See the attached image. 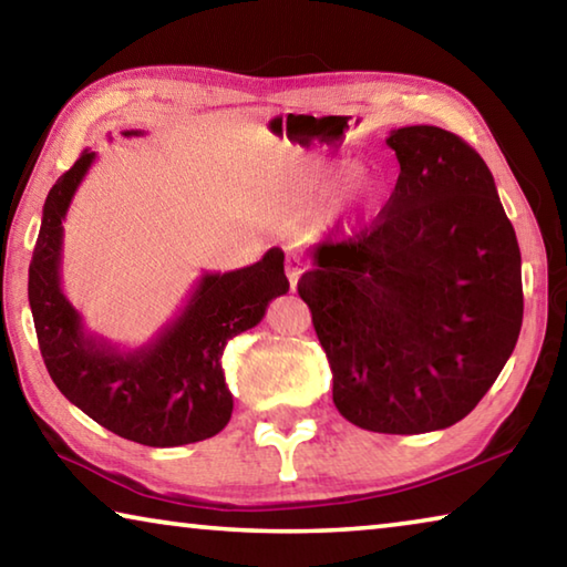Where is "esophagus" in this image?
I'll return each mask as SVG.
<instances>
[{
  "mask_svg": "<svg viewBox=\"0 0 567 567\" xmlns=\"http://www.w3.org/2000/svg\"><path fill=\"white\" fill-rule=\"evenodd\" d=\"M285 272H287V280H290V287L295 290L297 282H300V277H302L300 260H297V257H290V260H287V265H285Z\"/></svg>",
  "mask_w": 567,
  "mask_h": 567,
  "instance_id": "esophagus-1",
  "label": "esophagus"
}]
</instances>
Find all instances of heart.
<instances>
[{"mask_svg":"<svg viewBox=\"0 0 567 567\" xmlns=\"http://www.w3.org/2000/svg\"><path fill=\"white\" fill-rule=\"evenodd\" d=\"M334 177H340V169L324 165V162H310L305 172V179H310L315 187H324Z\"/></svg>","mask_w":567,"mask_h":567,"instance_id":"heart-1","label":"heart"}]
</instances>
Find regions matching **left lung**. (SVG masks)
I'll return each mask as SVG.
<instances>
[{"mask_svg":"<svg viewBox=\"0 0 567 567\" xmlns=\"http://www.w3.org/2000/svg\"><path fill=\"white\" fill-rule=\"evenodd\" d=\"M400 177L364 233L310 249L312 312L344 420L388 435L445 430L473 410L523 324L520 247L483 157L457 134H388Z\"/></svg>","mask_w":567,"mask_h":567,"instance_id":"left-lung-1","label":"left lung"}]
</instances>
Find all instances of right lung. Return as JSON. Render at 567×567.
Returning <instances> with one entry per match:
<instances>
[{"label":"right lung","instance_id":"1","mask_svg":"<svg viewBox=\"0 0 567 567\" xmlns=\"http://www.w3.org/2000/svg\"><path fill=\"white\" fill-rule=\"evenodd\" d=\"M94 159L97 155L84 150L54 182L32 252L30 307L47 372L72 405L114 435L150 447L199 443L217 435L233 415L225 344L255 328L267 305L290 290L285 252L272 247L243 270L205 272L175 320L142 348L120 350L84 328L62 290V223Z\"/></svg>","mask_w":567,"mask_h":567}]
</instances>
